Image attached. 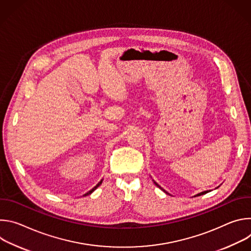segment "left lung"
<instances>
[{"label": "left lung", "mask_w": 251, "mask_h": 251, "mask_svg": "<svg viewBox=\"0 0 251 251\" xmlns=\"http://www.w3.org/2000/svg\"><path fill=\"white\" fill-rule=\"evenodd\" d=\"M155 184H156L159 188H161L157 183H155ZM162 190H163V189H162ZM163 191H164V190H163ZM164 192H165V191H164ZM166 193H167V192H166ZM206 193H208V191H204V192H202V193H200V194H199V195H197V196H201V195H204V194H206ZM167 194H168V193H167Z\"/></svg>", "instance_id": "1"}]
</instances>
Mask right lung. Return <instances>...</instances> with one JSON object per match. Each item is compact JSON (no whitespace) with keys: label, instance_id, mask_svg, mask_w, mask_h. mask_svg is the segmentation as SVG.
Here are the masks:
<instances>
[{"label":"right lung","instance_id":"right-lung-1","mask_svg":"<svg viewBox=\"0 0 251 251\" xmlns=\"http://www.w3.org/2000/svg\"><path fill=\"white\" fill-rule=\"evenodd\" d=\"M101 183H102V181H100V182H99V183H98V184H97V185H96V186H95V187H94V188H93V189H92V190H90V191H89V192H88V193H86V194H85V195H84V196H87V195H90V194H91V193H92V192H93V191H94V190H95V189H96V188H97V187H99V186H100V185H101Z\"/></svg>","mask_w":251,"mask_h":251}]
</instances>
